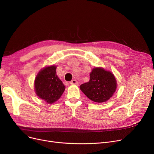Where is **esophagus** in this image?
<instances>
[{
    "label": "esophagus",
    "instance_id": "obj_1",
    "mask_svg": "<svg viewBox=\"0 0 154 154\" xmlns=\"http://www.w3.org/2000/svg\"><path fill=\"white\" fill-rule=\"evenodd\" d=\"M70 84L72 85H77L78 84V82L76 81V80H72V81L70 82Z\"/></svg>",
    "mask_w": 154,
    "mask_h": 154
}]
</instances>
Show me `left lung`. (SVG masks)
I'll return each instance as SVG.
<instances>
[{
	"mask_svg": "<svg viewBox=\"0 0 154 154\" xmlns=\"http://www.w3.org/2000/svg\"><path fill=\"white\" fill-rule=\"evenodd\" d=\"M116 88L117 82L114 74L103 67L93 68L90 73L89 81L80 86V89L87 97L98 103L109 100Z\"/></svg>",
	"mask_w": 154,
	"mask_h": 154,
	"instance_id": "left-lung-1",
	"label": "left lung"
}]
</instances>
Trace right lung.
Instances as JSON below:
<instances>
[{
  "label": "right lung",
  "instance_id": "right-lung-1",
  "mask_svg": "<svg viewBox=\"0 0 154 154\" xmlns=\"http://www.w3.org/2000/svg\"><path fill=\"white\" fill-rule=\"evenodd\" d=\"M56 70V65L45 66L38 72L35 80L36 95L48 104L58 101L65 89V86L57 75Z\"/></svg>",
  "mask_w": 154,
  "mask_h": 154
}]
</instances>
